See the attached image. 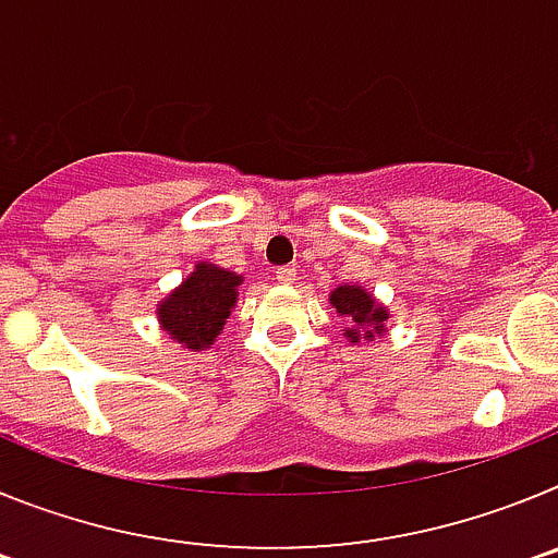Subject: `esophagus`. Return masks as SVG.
I'll return each mask as SVG.
<instances>
[{
    "label": "esophagus",
    "instance_id": "1",
    "mask_svg": "<svg viewBox=\"0 0 558 558\" xmlns=\"http://www.w3.org/2000/svg\"><path fill=\"white\" fill-rule=\"evenodd\" d=\"M276 279L282 284H290L295 279V268L293 265H282V268H276Z\"/></svg>",
    "mask_w": 558,
    "mask_h": 558
}]
</instances>
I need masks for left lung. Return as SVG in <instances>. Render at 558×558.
<instances>
[{
	"instance_id": "obj_1",
	"label": "left lung",
	"mask_w": 558,
	"mask_h": 558,
	"mask_svg": "<svg viewBox=\"0 0 558 558\" xmlns=\"http://www.w3.org/2000/svg\"><path fill=\"white\" fill-rule=\"evenodd\" d=\"M329 304L340 313V318H347L352 327L347 329V338H352V343H357L360 332L363 338H374V335L383 332V322L388 318L386 307H379L372 295L366 293L357 284H340L332 295H329Z\"/></svg>"
}]
</instances>
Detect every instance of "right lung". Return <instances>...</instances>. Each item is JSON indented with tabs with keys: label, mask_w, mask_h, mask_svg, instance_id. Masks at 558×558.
<instances>
[{
	"label": "right lung",
	"mask_w": 558,
	"mask_h": 558,
	"mask_svg": "<svg viewBox=\"0 0 558 558\" xmlns=\"http://www.w3.org/2000/svg\"><path fill=\"white\" fill-rule=\"evenodd\" d=\"M240 282L243 279L231 270L201 263L195 274L159 304L161 324L192 352L209 349L234 307Z\"/></svg>",
	"instance_id": "right-lung-1"
}]
</instances>
